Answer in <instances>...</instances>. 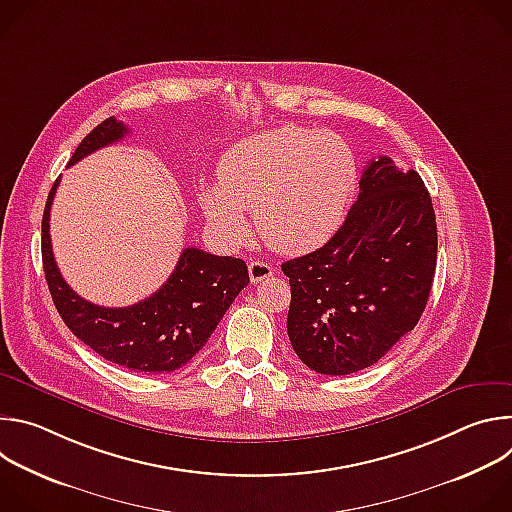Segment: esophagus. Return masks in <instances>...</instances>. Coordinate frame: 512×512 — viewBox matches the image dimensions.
I'll return each mask as SVG.
<instances>
[{"label": "esophagus", "mask_w": 512, "mask_h": 512, "mask_svg": "<svg viewBox=\"0 0 512 512\" xmlns=\"http://www.w3.org/2000/svg\"><path fill=\"white\" fill-rule=\"evenodd\" d=\"M273 275V267L265 261H251L249 263V277L253 283H261Z\"/></svg>", "instance_id": "34e87169"}]
</instances>
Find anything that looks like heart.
<instances>
[{"instance_id": "heart-1", "label": "heart", "mask_w": 512, "mask_h": 512, "mask_svg": "<svg viewBox=\"0 0 512 512\" xmlns=\"http://www.w3.org/2000/svg\"><path fill=\"white\" fill-rule=\"evenodd\" d=\"M356 178L354 154L340 135L281 125L231 145L218 162V184L198 188V204L227 243L247 239L245 210H255L267 245L306 253L332 237Z\"/></svg>"}]
</instances>
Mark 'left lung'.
<instances>
[{"label":"left lung","mask_w":512,"mask_h":512,"mask_svg":"<svg viewBox=\"0 0 512 512\" xmlns=\"http://www.w3.org/2000/svg\"><path fill=\"white\" fill-rule=\"evenodd\" d=\"M358 184L334 237L281 265L289 342L320 375H350L383 358L419 322L435 273V212L421 176L381 156Z\"/></svg>","instance_id":"left-lung-1"}]
</instances>
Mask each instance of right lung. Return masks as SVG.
I'll return each mask as SVG.
<instances>
[{"instance_id":"right-lung-1","label":"right lung","mask_w":512,"mask_h":512,"mask_svg":"<svg viewBox=\"0 0 512 512\" xmlns=\"http://www.w3.org/2000/svg\"><path fill=\"white\" fill-rule=\"evenodd\" d=\"M129 129L115 117L97 125L72 154L68 166L123 139ZM54 182L42 216V265L52 302L81 342L119 367L158 375L182 369L206 344L239 291L249 283L247 263L186 247L168 281L143 302L103 308L83 300L62 279L50 243V206Z\"/></svg>"}]
</instances>
